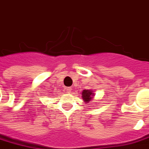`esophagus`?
I'll return each instance as SVG.
<instances>
[{
    "instance_id": "34e87169",
    "label": "esophagus",
    "mask_w": 149,
    "mask_h": 149,
    "mask_svg": "<svg viewBox=\"0 0 149 149\" xmlns=\"http://www.w3.org/2000/svg\"><path fill=\"white\" fill-rule=\"evenodd\" d=\"M66 91L67 93H70L71 91V87H68V88H66Z\"/></svg>"
}]
</instances>
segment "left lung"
Masks as SVG:
<instances>
[{"mask_svg":"<svg viewBox=\"0 0 149 149\" xmlns=\"http://www.w3.org/2000/svg\"><path fill=\"white\" fill-rule=\"evenodd\" d=\"M81 94H82V99L86 103H89V101H91L95 95V93L91 89H83Z\"/></svg>","mask_w":149,"mask_h":149,"instance_id":"left-lung-1","label":"left lung"}]
</instances>
